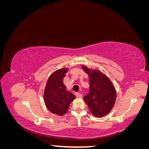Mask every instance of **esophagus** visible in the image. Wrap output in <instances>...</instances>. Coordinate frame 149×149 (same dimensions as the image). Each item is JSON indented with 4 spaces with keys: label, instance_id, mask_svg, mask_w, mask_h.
I'll return each instance as SVG.
<instances>
[{
    "label": "esophagus",
    "instance_id": "obj_1",
    "mask_svg": "<svg viewBox=\"0 0 149 149\" xmlns=\"http://www.w3.org/2000/svg\"><path fill=\"white\" fill-rule=\"evenodd\" d=\"M76 96L78 97H82V94L81 93H76Z\"/></svg>",
    "mask_w": 149,
    "mask_h": 149
}]
</instances>
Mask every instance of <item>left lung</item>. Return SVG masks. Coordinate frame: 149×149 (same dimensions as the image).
<instances>
[{"label":"left lung","instance_id":"8db88e82","mask_svg":"<svg viewBox=\"0 0 149 149\" xmlns=\"http://www.w3.org/2000/svg\"><path fill=\"white\" fill-rule=\"evenodd\" d=\"M89 78V93L83 100L95 117H103L112 110L116 100V91L109 78L102 72L83 66Z\"/></svg>","mask_w":149,"mask_h":149}]
</instances>
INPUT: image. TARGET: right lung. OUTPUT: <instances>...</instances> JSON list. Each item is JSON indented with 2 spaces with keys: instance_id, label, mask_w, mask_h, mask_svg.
<instances>
[{
  "instance_id": "add662e5",
  "label": "right lung",
  "mask_w": 149,
  "mask_h": 149,
  "mask_svg": "<svg viewBox=\"0 0 149 149\" xmlns=\"http://www.w3.org/2000/svg\"><path fill=\"white\" fill-rule=\"evenodd\" d=\"M68 68L58 70L49 76L44 91V101L47 109L58 116L65 114L76 96L67 91L63 83Z\"/></svg>"
}]
</instances>
